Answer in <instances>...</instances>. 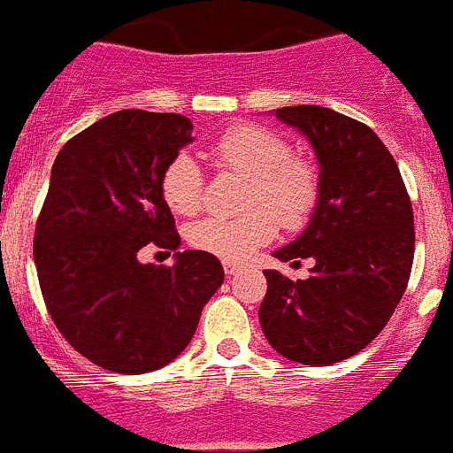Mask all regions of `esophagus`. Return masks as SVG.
Segmentation results:
<instances>
[{"label":"esophagus","mask_w":453,"mask_h":453,"mask_svg":"<svg viewBox=\"0 0 453 453\" xmlns=\"http://www.w3.org/2000/svg\"><path fill=\"white\" fill-rule=\"evenodd\" d=\"M239 268H242V266H239V264H232V262H226V264H223V271H226V275H236V273H239Z\"/></svg>","instance_id":"1"}]
</instances>
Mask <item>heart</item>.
Instances as JSON below:
<instances>
[{
  "label": "heart",
  "instance_id": "obj_1",
  "mask_svg": "<svg viewBox=\"0 0 453 453\" xmlns=\"http://www.w3.org/2000/svg\"><path fill=\"white\" fill-rule=\"evenodd\" d=\"M217 166L248 178L243 217H207L189 227L194 248L226 262H243L275 236L277 221L287 227L303 226L320 198V173L311 162L293 156V149L275 130L242 124L226 130L210 146ZM160 194L171 211L196 214L205 198V178L198 162L178 153L165 166Z\"/></svg>",
  "mask_w": 453,
  "mask_h": 453
}]
</instances>
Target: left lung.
<instances>
[{
	"label": "left lung",
	"mask_w": 453,
	"mask_h": 453,
	"mask_svg": "<svg viewBox=\"0 0 453 453\" xmlns=\"http://www.w3.org/2000/svg\"><path fill=\"white\" fill-rule=\"evenodd\" d=\"M303 133L320 166V198L296 242L273 252L280 262L311 257L307 280L264 271L259 307L275 352L303 365L354 357L386 327L413 266V207L390 150L372 128L320 105L277 108Z\"/></svg>",
	"instance_id": "left-lung-1"
}]
</instances>
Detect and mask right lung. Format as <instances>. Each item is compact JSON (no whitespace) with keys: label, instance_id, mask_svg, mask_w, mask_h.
<instances>
[{"label":"right lung","instance_id":"1","mask_svg":"<svg viewBox=\"0 0 453 453\" xmlns=\"http://www.w3.org/2000/svg\"><path fill=\"white\" fill-rule=\"evenodd\" d=\"M191 130L173 112L119 110L72 137L51 166L34 239L40 288L58 332L99 368L171 364L223 284L210 252H176L173 266L137 259L149 243L180 246L160 178Z\"/></svg>","mask_w":453,"mask_h":453}]
</instances>
